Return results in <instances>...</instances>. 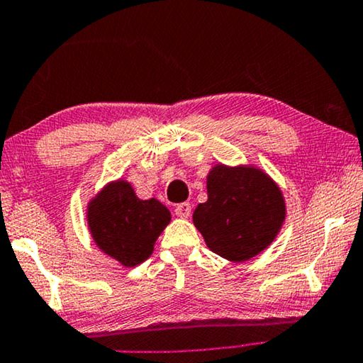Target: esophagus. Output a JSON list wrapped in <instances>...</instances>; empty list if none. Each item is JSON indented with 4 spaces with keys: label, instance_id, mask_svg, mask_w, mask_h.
Segmentation results:
<instances>
[{
    "label": "esophagus",
    "instance_id": "esophagus-1",
    "mask_svg": "<svg viewBox=\"0 0 363 363\" xmlns=\"http://www.w3.org/2000/svg\"><path fill=\"white\" fill-rule=\"evenodd\" d=\"M175 214H177L178 218H183V219L190 218V214H191V204H190V203H182V204H178V206L175 208Z\"/></svg>",
    "mask_w": 363,
    "mask_h": 363
}]
</instances>
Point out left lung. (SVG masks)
Wrapping results in <instances>:
<instances>
[{
	"label": "left lung",
	"instance_id": "8db88e82",
	"mask_svg": "<svg viewBox=\"0 0 363 363\" xmlns=\"http://www.w3.org/2000/svg\"><path fill=\"white\" fill-rule=\"evenodd\" d=\"M283 219L280 188L252 167H214L208 175V201L193 213L209 250L233 262L249 260L269 247Z\"/></svg>",
	"mask_w": 363,
	"mask_h": 363
}]
</instances>
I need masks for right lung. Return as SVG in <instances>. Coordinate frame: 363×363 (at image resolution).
I'll return each instance as SVG.
<instances>
[{
	"instance_id": "1",
	"label": "right lung",
	"mask_w": 363,
	"mask_h": 363,
	"mask_svg": "<svg viewBox=\"0 0 363 363\" xmlns=\"http://www.w3.org/2000/svg\"><path fill=\"white\" fill-rule=\"evenodd\" d=\"M169 223V209L155 198L139 199L128 182L109 183L88 206L94 242L124 267L149 259Z\"/></svg>"
}]
</instances>
